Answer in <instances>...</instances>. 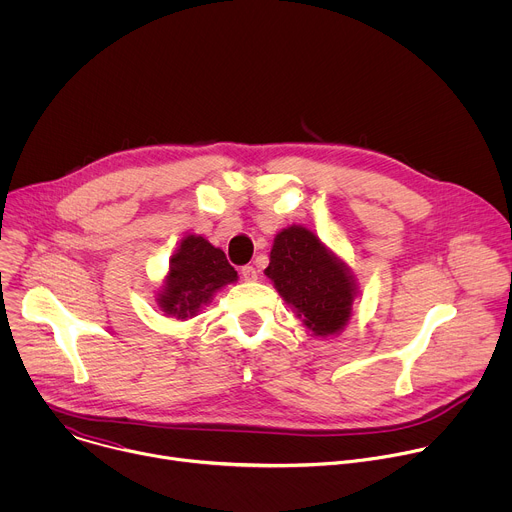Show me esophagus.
<instances>
[{
    "instance_id": "34e87169",
    "label": "esophagus",
    "mask_w": 512,
    "mask_h": 512,
    "mask_svg": "<svg viewBox=\"0 0 512 512\" xmlns=\"http://www.w3.org/2000/svg\"><path fill=\"white\" fill-rule=\"evenodd\" d=\"M241 277H243L245 281H255V279H257V271H255V267H253V265H245V267H241Z\"/></svg>"
}]
</instances>
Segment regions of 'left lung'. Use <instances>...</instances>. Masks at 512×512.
I'll return each mask as SVG.
<instances>
[{
	"label": "left lung",
	"instance_id": "8db88e82",
	"mask_svg": "<svg viewBox=\"0 0 512 512\" xmlns=\"http://www.w3.org/2000/svg\"><path fill=\"white\" fill-rule=\"evenodd\" d=\"M265 275L314 336H336L348 324L356 279L310 229L291 225L275 235Z\"/></svg>",
	"mask_w": 512,
	"mask_h": 512
}]
</instances>
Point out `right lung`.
<instances>
[{"instance_id": "add662e5", "label": "right lung", "mask_w": 512, "mask_h": 512, "mask_svg": "<svg viewBox=\"0 0 512 512\" xmlns=\"http://www.w3.org/2000/svg\"><path fill=\"white\" fill-rule=\"evenodd\" d=\"M239 279L223 249L200 235H186L170 259L168 275L158 289V306L164 316L176 320L194 318L216 291Z\"/></svg>"}]
</instances>
